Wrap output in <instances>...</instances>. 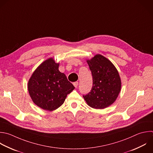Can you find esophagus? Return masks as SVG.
I'll use <instances>...</instances> for the list:
<instances>
[{"label": "esophagus", "instance_id": "esophagus-1", "mask_svg": "<svg viewBox=\"0 0 153 153\" xmlns=\"http://www.w3.org/2000/svg\"><path fill=\"white\" fill-rule=\"evenodd\" d=\"M73 84L75 86V87L76 88L78 87V82H75L73 83Z\"/></svg>", "mask_w": 153, "mask_h": 153}]
</instances>
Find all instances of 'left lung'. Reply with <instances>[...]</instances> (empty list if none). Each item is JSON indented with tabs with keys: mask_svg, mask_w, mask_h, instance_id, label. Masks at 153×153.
Here are the masks:
<instances>
[{
	"mask_svg": "<svg viewBox=\"0 0 153 153\" xmlns=\"http://www.w3.org/2000/svg\"><path fill=\"white\" fill-rule=\"evenodd\" d=\"M87 62L93 76V87L83 97L93 108H107L115 101L121 91L118 72L110 60L100 54H96Z\"/></svg>",
	"mask_w": 153,
	"mask_h": 153,
	"instance_id": "left-lung-1",
	"label": "left lung"
}]
</instances>
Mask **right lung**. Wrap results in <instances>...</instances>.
I'll return each instance as SVG.
<instances>
[{
    "mask_svg": "<svg viewBox=\"0 0 153 153\" xmlns=\"http://www.w3.org/2000/svg\"><path fill=\"white\" fill-rule=\"evenodd\" d=\"M59 63L50 58L34 71L28 82L33 102L41 108L52 111L59 108L75 88L65 74L59 70Z\"/></svg>",
    "mask_w": 153,
    "mask_h": 153,
    "instance_id": "add662e5",
    "label": "right lung"
}]
</instances>
